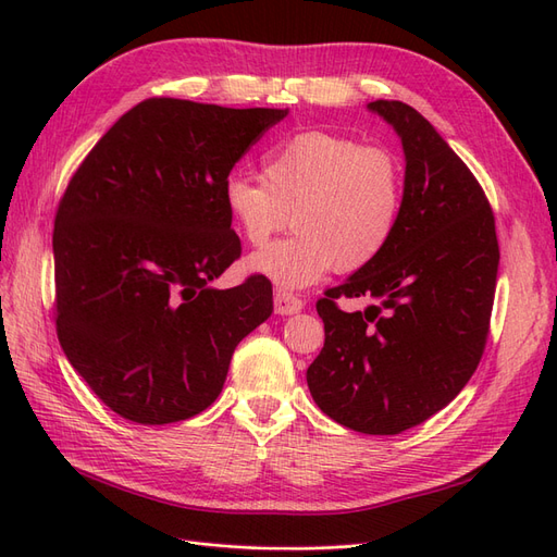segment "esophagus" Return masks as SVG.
<instances>
[{
	"label": "esophagus",
	"mask_w": 557,
	"mask_h": 557,
	"mask_svg": "<svg viewBox=\"0 0 557 557\" xmlns=\"http://www.w3.org/2000/svg\"><path fill=\"white\" fill-rule=\"evenodd\" d=\"M301 299L295 297L293 293H285V290H276L274 293V309L276 313L281 315H293V313H299L301 311Z\"/></svg>",
	"instance_id": "esophagus-1"
}]
</instances>
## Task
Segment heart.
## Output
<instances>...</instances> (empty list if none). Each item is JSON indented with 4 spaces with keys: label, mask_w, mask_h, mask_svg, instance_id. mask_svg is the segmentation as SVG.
Segmentation results:
<instances>
[{
    "label": "heart",
    "mask_w": 557,
    "mask_h": 557,
    "mask_svg": "<svg viewBox=\"0 0 557 557\" xmlns=\"http://www.w3.org/2000/svg\"><path fill=\"white\" fill-rule=\"evenodd\" d=\"M223 205L250 246L290 223L295 234L252 252L246 269L299 290L327 276L360 272L393 242L404 205V174L387 148L330 132H301L269 150L262 181L232 174Z\"/></svg>",
    "instance_id": "heart-1"
}]
</instances>
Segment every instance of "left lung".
Listing matches in <instances>:
<instances>
[{"label":"left lung","instance_id":"1","mask_svg":"<svg viewBox=\"0 0 557 557\" xmlns=\"http://www.w3.org/2000/svg\"><path fill=\"white\" fill-rule=\"evenodd\" d=\"M401 141L404 205L381 256L318 299L325 346L307 369L320 411L362 434H399L458 395L483 356L499 246L491 205L423 115L369 102ZM339 296L373 305L346 314Z\"/></svg>","mask_w":557,"mask_h":557}]
</instances>
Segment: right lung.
Here are the masks:
<instances>
[{"instance_id": "add662e5", "label": "right lung", "mask_w": 557, "mask_h": 557, "mask_svg": "<svg viewBox=\"0 0 557 557\" xmlns=\"http://www.w3.org/2000/svg\"><path fill=\"white\" fill-rule=\"evenodd\" d=\"M288 109L153 97L83 160L55 215V325L66 360L132 423L215 401L237 344L272 315V283L213 281L242 242L223 205L232 166Z\"/></svg>"}]
</instances>
